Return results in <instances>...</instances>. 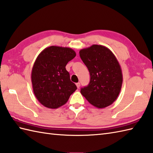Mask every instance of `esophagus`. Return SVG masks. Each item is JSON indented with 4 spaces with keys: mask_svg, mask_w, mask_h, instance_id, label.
<instances>
[{
    "mask_svg": "<svg viewBox=\"0 0 153 153\" xmlns=\"http://www.w3.org/2000/svg\"><path fill=\"white\" fill-rule=\"evenodd\" d=\"M76 87H77L78 88H80V82H77V83L76 84Z\"/></svg>",
    "mask_w": 153,
    "mask_h": 153,
    "instance_id": "1",
    "label": "esophagus"
}]
</instances>
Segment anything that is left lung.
<instances>
[{"mask_svg":"<svg viewBox=\"0 0 153 153\" xmlns=\"http://www.w3.org/2000/svg\"><path fill=\"white\" fill-rule=\"evenodd\" d=\"M79 53L90 74L89 84L81 88L80 93L94 107L109 106L123 85V73L116 57L107 47L97 45L80 50Z\"/></svg>","mask_w":153,"mask_h":153,"instance_id":"8db88e82","label":"left lung"}]
</instances>
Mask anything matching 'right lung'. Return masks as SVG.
<instances>
[{
    "instance_id": "right-lung-1",
    "label": "right lung",
    "mask_w": 153,
    "mask_h": 153,
    "mask_svg": "<svg viewBox=\"0 0 153 153\" xmlns=\"http://www.w3.org/2000/svg\"><path fill=\"white\" fill-rule=\"evenodd\" d=\"M76 56L71 48L51 46L36 57L31 71L34 94L39 102L50 108L65 105L76 86L70 79L65 66Z\"/></svg>"
}]
</instances>
